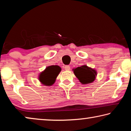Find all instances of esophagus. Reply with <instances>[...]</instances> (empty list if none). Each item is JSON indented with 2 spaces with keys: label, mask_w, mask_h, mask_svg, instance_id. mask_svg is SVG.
Masks as SVG:
<instances>
[{
  "label": "esophagus",
  "mask_w": 131,
  "mask_h": 131,
  "mask_svg": "<svg viewBox=\"0 0 131 131\" xmlns=\"http://www.w3.org/2000/svg\"><path fill=\"white\" fill-rule=\"evenodd\" d=\"M65 70H66V71H69V70H70V67L69 65H66V66H65Z\"/></svg>",
  "instance_id": "esophagus-1"
}]
</instances>
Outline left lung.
Segmentation results:
<instances>
[{
	"label": "left lung",
	"mask_w": 131,
	"mask_h": 131,
	"mask_svg": "<svg viewBox=\"0 0 131 131\" xmlns=\"http://www.w3.org/2000/svg\"><path fill=\"white\" fill-rule=\"evenodd\" d=\"M74 75L83 84L92 83L95 80L96 76L95 70L88 67L87 65L79 66L73 69Z\"/></svg>",
	"instance_id": "left-lung-1"
}]
</instances>
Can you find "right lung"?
Instances as JSON below:
<instances>
[{
	"label": "right lung",
	"instance_id": "obj_1",
	"mask_svg": "<svg viewBox=\"0 0 131 131\" xmlns=\"http://www.w3.org/2000/svg\"><path fill=\"white\" fill-rule=\"evenodd\" d=\"M61 68L59 66H48L39 76V80L45 85H52L55 83L57 77L61 72Z\"/></svg>",
	"mask_w": 131,
	"mask_h": 131
}]
</instances>
